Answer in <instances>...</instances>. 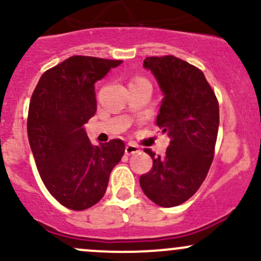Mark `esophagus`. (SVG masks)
I'll return each mask as SVG.
<instances>
[{"label": "esophagus", "instance_id": "1", "mask_svg": "<svg viewBox=\"0 0 261 261\" xmlns=\"http://www.w3.org/2000/svg\"><path fill=\"white\" fill-rule=\"evenodd\" d=\"M140 151V148H139V146H136L135 144H127L126 145V147H125V153L127 154V156H130V154H133V153H137Z\"/></svg>", "mask_w": 261, "mask_h": 261}]
</instances>
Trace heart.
Returning a JSON list of instances; mask_svg holds the SVG:
<instances>
[{
	"instance_id": "obj_1",
	"label": "heart",
	"mask_w": 261,
	"mask_h": 261,
	"mask_svg": "<svg viewBox=\"0 0 261 261\" xmlns=\"http://www.w3.org/2000/svg\"><path fill=\"white\" fill-rule=\"evenodd\" d=\"M141 79H144V78H141V76H134V78L130 80V83H133V82H136V80H141Z\"/></svg>"
}]
</instances>
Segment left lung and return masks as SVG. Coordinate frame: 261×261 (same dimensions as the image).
I'll return each mask as SVG.
<instances>
[{
	"instance_id": "left-lung-1",
	"label": "left lung",
	"mask_w": 261,
	"mask_h": 261,
	"mask_svg": "<svg viewBox=\"0 0 261 261\" xmlns=\"http://www.w3.org/2000/svg\"><path fill=\"white\" fill-rule=\"evenodd\" d=\"M165 98L156 124L167 133L165 156L152 157V168L140 177L146 196L161 207H176L190 199L207 177L214 157L219 104L203 71L173 56L148 57Z\"/></svg>"
}]
</instances>
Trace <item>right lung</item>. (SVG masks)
<instances>
[{
    "label": "right lung",
    "mask_w": 261,
    "mask_h": 261,
    "mask_svg": "<svg viewBox=\"0 0 261 261\" xmlns=\"http://www.w3.org/2000/svg\"><path fill=\"white\" fill-rule=\"evenodd\" d=\"M122 61L73 56L43 73L28 109L30 146L43 183L64 207L84 211L107 192L122 140L94 146L83 125L96 113L95 82Z\"/></svg>",
    "instance_id": "1"
}]
</instances>
